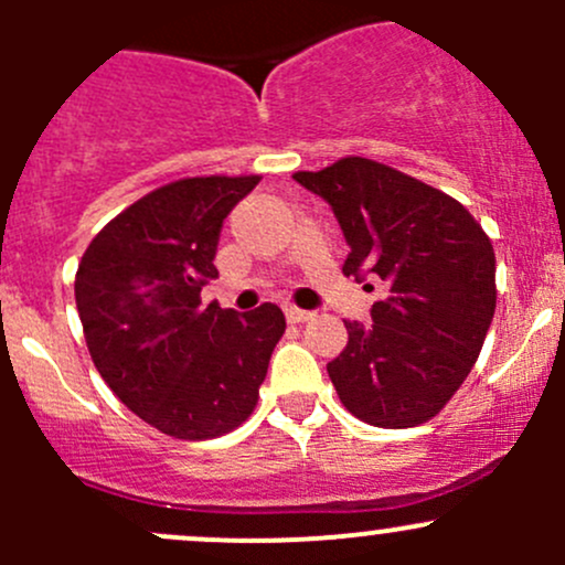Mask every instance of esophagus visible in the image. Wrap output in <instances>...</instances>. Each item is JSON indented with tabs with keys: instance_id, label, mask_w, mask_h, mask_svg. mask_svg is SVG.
<instances>
[{
	"instance_id": "34e87169",
	"label": "esophagus",
	"mask_w": 565,
	"mask_h": 565,
	"mask_svg": "<svg viewBox=\"0 0 565 565\" xmlns=\"http://www.w3.org/2000/svg\"><path fill=\"white\" fill-rule=\"evenodd\" d=\"M311 317H315V311H303V309H298V306H289L287 309L289 322H309Z\"/></svg>"
}]
</instances>
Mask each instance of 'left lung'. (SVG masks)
<instances>
[{
	"mask_svg": "<svg viewBox=\"0 0 565 565\" xmlns=\"http://www.w3.org/2000/svg\"><path fill=\"white\" fill-rule=\"evenodd\" d=\"M295 180L333 207L350 254L344 276L388 284L372 322L328 363L355 418L407 429L435 418L478 361L494 317V248L448 193L369 158H341Z\"/></svg>",
	"mask_w": 565,
	"mask_h": 565,
	"instance_id": "left-lung-1",
	"label": "left lung"
}]
</instances>
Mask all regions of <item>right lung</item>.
<instances>
[{
  "mask_svg": "<svg viewBox=\"0 0 565 565\" xmlns=\"http://www.w3.org/2000/svg\"><path fill=\"white\" fill-rule=\"evenodd\" d=\"M259 177H185L125 207L76 273L95 369L119 402L177 440H210L254 413L287 319L202 303L224 218Z\"/></svg>",
  "mask_w": 565,
  "mask_h": 565,
  "instance_id": "1",
  "label": "right lung"
}]
</instances>
